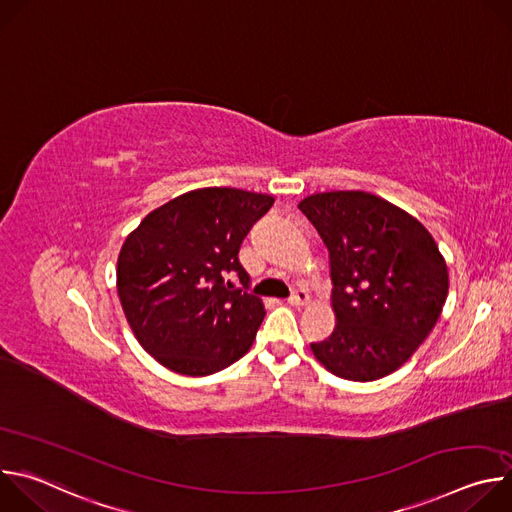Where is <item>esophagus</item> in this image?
<instances>
[{
    "instance_id": "1",
    "label": "esophagus",
    "mask_w": 512,
    "mask_h": 512,
    "mask_svg": "<svg viewBox=\"0 0 512 512\" xmlns=\"http://www.w3.org/2000/svg\"><path fill=\"white\" fill-rule=\"evenodd\" d=\"M287 302H289V306H294V308H302V306H306V304L310 302V294H308L306 289H298L296 294L291 296Z\"/></svg>"
}]
</instances>
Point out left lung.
Segmentation results:
<instances>
[{"label": "left lung", "mask_w": 512, "mask_h": 512, "mask_svg": "<svg viewBox=\"0 0 512 512\" xmlns=\"http://www.w3.org/2000/svg\"><path fill=\"white\" fill-rule=\"evenodd\" d=\"M330 253V338L310 344L332 375L369 383L395 373L433 330L448 298V267L431 233L397 204L362 190L306 196Z\"/></svg>", "instance_id": "8db88e82"}]
</instances>
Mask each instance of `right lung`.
Returning <instances> with one entry per match:
<instances>
[{"mask_svg":"<svg viewBox=\"0 0 512 512\" xmlns=\"http://www.w3.org/2000/svg\"><path fill=\"white\" fill-rule=\"evenodd\" d=\"M271 194L196 188L152 210L117 257V294L131 332L162 367L206 377L249 352L265 306L225 285L227 273L249 277L239 249Z\"/></svg>","mask_w":512,"mask_h":512,"instance_id":"obj_1","label":"right lung"}]
</instances>
